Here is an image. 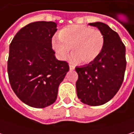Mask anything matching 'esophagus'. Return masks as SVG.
Wrapping results in <instances>:
<instances>
[{
	"label": "esophagus",
	"mask_w": 134,
	"mask_h": 134,
	"mask_svg": "<svg viewBox=\"0 0 134 134\" xmlns=\"http://www.w3.org/2000/svg\"><path fill=\"white\" fill-rule=\"evenodd\" d=\"M74 69H75V67L73 66V65H70V70H73Z\"/></svg>",
	"instance_id": "1"
}]
</instances>
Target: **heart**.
<instances>
[{
  "mask_svg": "<svg viewBox=\"0 0 134 134\" xmlns=\"http://www.w3.org/2000/svg\"><path fill=\"white\" fill-rule=\"evenodd\" d=\"M58 37L52 39V47L61 60L67 58L72 48L73 62L90 63L99 56L104 45L103 34L86 25H68L59 31Z\"/></svg>",
  "mask_w": 134,
  "mask_h": 134,
  "instance_id": "b5f03b06",
  "label": "heart"
}]
</instances>
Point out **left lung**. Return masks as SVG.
Masks as SVG:
<instances>
[{"mask_svg": "<svg viewBox=\"0 0 134 134\" xmlns=\"http://www.w3.org/2000/svg\"><path fill=\"white\" fill-rule=\"evenodd\" d=\"M103 34L104 45L94 61L76 67L79 78L76 83L78 98L85 104L100 106L113 97L123 82L126 69L125 46L119 35L107 24H88Z\"/></svg>", "mask_w": 134, "mask_h": 134, "instance_id": "left-lung-1", "label": "left lung"}]
</instances>
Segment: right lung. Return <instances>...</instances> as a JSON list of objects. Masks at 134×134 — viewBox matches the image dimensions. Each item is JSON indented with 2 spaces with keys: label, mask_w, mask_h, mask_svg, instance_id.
<instances>
[{
  "label": "right lung",
  "mask_w": 134,
  "mask_h": 134,
  "mask_svg": "<svg viewBox=\"0 0 134 134\" xmlns=\"http://www.w3.org/2000/svg\"><path fill=\"white\" fill-rule=\"evenodd\" d=\"M56 31L54 21L32 22L19 30L9 45V83L29 107L45 108L54 103L59 85L69 71L68 64L58 60L52 47Z\"/></svg>",
  "instance_id": "obj_1"
}]
</instances>
